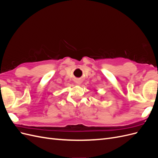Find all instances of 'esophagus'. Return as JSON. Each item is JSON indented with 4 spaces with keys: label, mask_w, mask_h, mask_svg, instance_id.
<instances>
[{
    "label": "esophagus",
    "mask_w": 158,
    "mask_h": 158,
    "mask_svg": "<svg viewBox=\"0 0 158 158\" xmlns=\"http://www.w3.org/2000/svg\"><path fill=\"white\" fill-rule=\"evenodd\" d=\"M76 84H77L78 85H80L81 84H82V82H81L80 80H77L76 81Z\"/></svg>",
    "instance_id": "1"
}]
</instances>
